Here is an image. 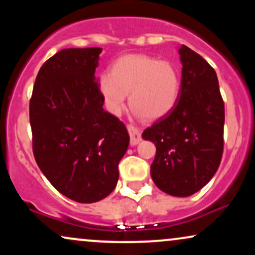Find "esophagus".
I'll return each instance as SVG.
<instances>
[{"mask_svg":"<svg viewBox=\"0 0 255 255\" xmlns=\"http://www.w3.org/2000/svg\"><path fill=\"white\" fill-rule=\"evenodd\" d=\"M127 129H128V133H129V136H130V145L134 146V145L139 144L140 140H141V133H140V130L133 125H128Z\"/></svg>","mask_w":255,"mask_h":255,"instance_id":"esophagus-1","label":"esophagus"}]
</instances>
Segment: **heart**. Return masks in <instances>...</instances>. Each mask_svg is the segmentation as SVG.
<instances>
[{
    "label": "heart",
    "mask_w": 255,
    "mask_h": 255,
    "mask_svg": "<svg viewBox=\"0 0 255 255\" xmlns=\"http://www.w3.org/2000/svg\"><path fill=\"white\" fill-rule=\"evenodd\" d=\"M98 90L107 110L119 114L129 93V103L136 116L157 120L168 115L176 105L181 91V77L169 61L141 54L119 58L111 72L102 73Z\"/></svg>",
    "instance_id": "heart-1"
}]
</instances>
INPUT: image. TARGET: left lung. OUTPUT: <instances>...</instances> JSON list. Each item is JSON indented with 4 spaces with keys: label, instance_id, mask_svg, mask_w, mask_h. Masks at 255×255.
Masks as SVG:
<instances>
[{
    "label": "left lung",
    "instance_id": "1",
    "mask_svg": "<svg viewBox=\"0 0 255 255\" xmlns=\"http://www.w3.org/2000/svg\"><path fill=\"white\" fill-rule=\"evenodd\" d=\"M178 54L182 79L177 103L146 128L142 139L156 145L151 177L158 188L174 197H189L221 164L224 102L215 69L188 46H181Z\"/></svg>",
    "mask_w": 255,
    "mask_h": 255
}]
</instances>
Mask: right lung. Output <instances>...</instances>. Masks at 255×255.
I'll use <instances>...</instances> for the list:
<instances>
[{
  "instance_id": "right-lung-1",
  "label": "right lung",
  "mask_w": 255,
  "mask_h": 255,
  "mask_svg": "<svg viewBox=\"0 0 255 255\" xmlns=\"http://www.w3.org/2000/svg\"><path fill=\"white\" fill-rule=\"evenodd\" d=\"M101 52V48L56 52L40 67L30 101L38 166L61 194L84 204L114 191L129 144L124 122L103 109L95 78Z\"/></svg>"
}]
</instances>
